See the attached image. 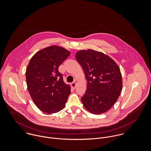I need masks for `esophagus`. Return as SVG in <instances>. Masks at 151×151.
<instances>
[{
  "instance_id": "34e87169",
  "label": "esophagus",
  "mask_w": 151,
  "mask_h": 151,
  "mask_svg": "<svg viewBox=\"0 0 151 151\" xmlns=\"http://www.w3.org/2000/svg\"><path fill=\"white\" fill-rule=\"evenodd\" d=\"M77 85V83L76 82H73V83H71V87L73 88V89H75Z\"/></svg>"
}]
</instances>
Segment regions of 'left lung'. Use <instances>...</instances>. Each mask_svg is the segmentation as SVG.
I'll return each instance as SVG.
<instances>
[{
	"instance_id": "1",
	"label": "left lung",
	"mask_w": 151,
	"mask_h": 151,
	"mask_svg": "<svg viewBox=\"0 0 151 151\" xmlns=\"http://www.w3.org/2000/svg\"><path fill=\"white\" fill-rule=\"evenodd\" d=\"M87 81L85 95L81 98L84 108L95 114L104 113L117 101L122 90L120 68L109 56L92 49L76 54Z\"/></svg>"
}]
</instances>
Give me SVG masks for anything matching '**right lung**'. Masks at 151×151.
<instances>
[{"instance_id": "obj_1", "label": "right lung", "mask_w": 151, "mask_h": 151, "mask_svg": "<svg viewBox=\"0 0 151 151\" xmlns=\"http://www.w3.org/2000/svg\"><path fill=\"white\" fill-rule=\"evenodd\" d=\"M70 52L52 45L37 52L27 65V88L37 107L47 114L57 113L65 106L71 88L63 81L58 68Z\"/></svg>"}]
</instances>
